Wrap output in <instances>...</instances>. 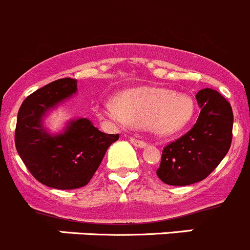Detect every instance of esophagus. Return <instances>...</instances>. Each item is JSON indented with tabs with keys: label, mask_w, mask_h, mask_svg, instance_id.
Listing matches in <instances>:
<instances>
[{
	"label": "esophagus",
	"mask_w": 250,
	"mask_h": 250,
	"mask_svg": "<svg viewBox=\"0 0 250 250\" xmlns=\"http://www.w3.org/2000/svg\"><path fill=\"white\" fill-rule=\"evenodd\" d=\"M130 141H131V144L134 146H136V147H145L146 145H147V144L145 143V141H143V140H137V139H135V137H131V139H130Z\"/></svg>",
	"instance_id": "1"
}]
</instances>
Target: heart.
I'll return each instance as SVG.
<instances>
[{"instance_id": "obj_1", "label": "heart", "mask_w": 250, "mask_h": 250, "mask_svg": "<svg viewBox=\"0 0 250 250\" xmlns=\"http://www.w3.org/2000/svg\"><path fill=\"white\" fill-rule=\"evenodd\" d=\"M194 103L187 94L166 88H139L123 93L119 100L100 102V114L120 125L148 127L160 136L181 131L191 121Z\"/></svg>"}]
</instances>
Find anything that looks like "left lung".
I'll use <instances>...</instances> for the list:
<instances>
[{
  "instance_id": "1",
  "label": "left lung",
  "mask_w": 250,
  "mask_h": 250,
  "mask_svg": "<svg viewBox=\"0 0 250 250\" xmlns=\"http://www.w3.org/2000/svg\"><path fill=\"white\" fill-rule=\"evenodd\" d=\"M201 113L191 130L165 146L156 173L170 186L205 180L221 164L232 144V106L218 91L206 88L196 95Z\"/></svg>"
}]
</instances>
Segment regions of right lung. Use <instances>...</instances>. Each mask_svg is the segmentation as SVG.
<instances>
[{
	"label": "right lung",
	"instance_id": "1",
	"mask_svg": "<svg viewBox=\"0 0 250 250\" xmlns=\"http://www.w3.org/2000/svg\"><path fill=\"white\" fill-rule=\"evenodd\" d=\"M77 80L63 78L32 93L21 105L15 143L23 164L37 181L52 188L74 189L88 185L119 134H105L89 119L67 123L50 134L43 120L77 93Z\"/></svg>",
	"mask_w": 250,
	"mask_h": 250
}]
</instances>
